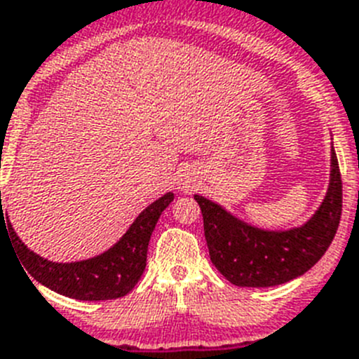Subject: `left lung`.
<instances>
[{"mask_svg": "<svg viewBox=\"0 0 359 359\" xmlns=\"http://www.w3.org/2000/svg\"><path fill=\"white\" fill-rule=\"evenodd\" d=\"M203 214L210 261L226 280L241 287H269L300 277L327 252L340 224L341 176L331 152L327 194L306 224L291 230H261L221 205L194 196Z\"/></svg>", "mask_w": 359, "mask_h": 359, "instance_id": "8db88e82", "label": "left lung"}]
</instances>
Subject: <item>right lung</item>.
Segmentation results:
<instances>
[{
	"instance_id": "obj_1",
	"label": "right lung",
	"mask_w": 359,
	"mask_h": 359,
	"mask_svg": "<svg viewBox=\"0 0 359 359\" xmlns=\"http://www.w3.org/2000/svg\"><path fill=\"white\" fill-rule=\"evenodd\" d=\"M172 199V192H167L151 203L115 246L93 259L79 262H52L28 250L15 236L12 224L8 221L5 223L6 217H3V214L0 215V230L8 224L6 233L12 237L28 278H36L55 293L77 300H113L128 294L140 280L147 264V246L152 230Z\"/></svg>"
}]
</instances>
